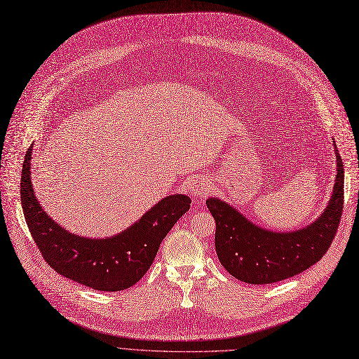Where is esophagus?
Instances as JSON below:
<instances>
[{
  "label": "esophagus",
  "mask_w": 359,
  "mask_h": 359,
  "mask_svg": "<svg viewBox=\"0 0 359 359\" xmlns=\"http://www.w3.org/2000/svg\"><path fill=\"white\" fill-rule=\"evenodd\" d=\"M208 189H210L208 183H206V180L202 177H195L189 183V191L194 196H203L206 192H208Z\"/></svg>",
  "instance_id": "34e87169"
}]
</instances>
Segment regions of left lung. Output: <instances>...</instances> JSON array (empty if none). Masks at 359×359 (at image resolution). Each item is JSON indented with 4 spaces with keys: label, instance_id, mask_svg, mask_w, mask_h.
Returning <instances> with one entry per match:
<instances>
[{
    "label": "left lung",
    "instance_id": "obj_1",
    "mask_svg": "<svg viewBox=\"0 0 359 359\" xmlns=\"http://www.w3.org/2000/svg\"><path fill=\"white\" fill-rule=\"evenodd\" d=\"M333 194L320 217L294 231H272L248 219L218 198L206 201L215 219V250L221 265L234 278L263 285L304 272L330 248L344 210V163L336 144Z\"/></svg>",
    "mask_w": 359,
    "mask_h": 359
}]
</instances>
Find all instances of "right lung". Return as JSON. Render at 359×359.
<instances>
[{"label":"right lung","mask_w":359,"mask_h":359,"mask_svg":"<svg viewBox=\"0 0 359 359\" xmlns=\"http://www.w3.org/2000/svg\"><path fill=\"white\" fill-rule=\"evenodd\" d=\"M32 149L25 156L20 196L30 234L43 259L60 275L97 291L126 290L145 275L167 233L189 211L191 198L168 195L126 230L106 238H90L65 230L36 199L32 184Z\"/></svg>","instance_id":"obj_1"}]
</instances>
